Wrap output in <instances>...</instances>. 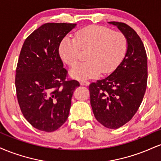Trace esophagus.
<instances>
[{
  "mask_svg": "<svg viewBox=\"0 0 161 161\" xmlns=\"http://www.w3.org/2000/svg\"><path fill=\"white\" fill-rule=\"evenodd\" d=\"M89 82H88V81H85V80H83V81H81L80 82V85L81 86H89Z\"/></svg>",
  "mask_w": 161,
  "mask_h": 161,
  "instance_id": "obj_1",
  "label": "esophagus"
}]
</instances>
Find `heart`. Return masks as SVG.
<instances>
[{
	"mask_svg": "<svg viewBox=\"0 0 161 161\" xmlns=\"http://www.w3.org/2000/svg\"><path fill=\"white\" fill-rule=\"evenodd\" d=\"M126 37L101 25H89L75 34V38L66 36L61 41L59 53L68 66H74L80 58L81 50L88 51V61L77 64L70 69V75L79 80L96 78L100 74L113 73L120 64L127 51Z\"/></svg>",
	"mask_w": 161,
	"mask_h": 161,
	"instance_id": "heart-1",
	"label": "heart"
}]
</instances>
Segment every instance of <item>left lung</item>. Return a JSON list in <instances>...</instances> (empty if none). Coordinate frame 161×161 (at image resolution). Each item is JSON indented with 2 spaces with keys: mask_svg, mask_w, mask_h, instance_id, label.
Here are the masks:
<instances>
[{
  "mask_svg": "<svg viewBox=\"0 0 161 161\" xmlns=\"http://www.w3.org/2000/svg\"><path fill=\"white\" fill-rule=\"evenodd\" d=\"M109 23L126 37L127 51L111 74L90 84V102L101 124L118 129L133 117L142 104L147 87V61L143 42L133 29L123 23Z\"/></svg>",
  "mask_w": 161,
  "mask_h": 161,
  "instance_id": "8db88e82",
  "label": "left lung"
}]
</instances>
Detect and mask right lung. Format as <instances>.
I'll return each mask as SVG.
<instances>
[{"instance_id": "obj_1", "label": "right lung", "mask_w": 161, "mask_h": 161, "mask_svg": "<svg viewBox=\"0 0 161 161\" xmlns=\"http://www.w3.org/2000/svg\"><path fill=\"white\" fill-rule=\"evenodd\" d=\"M75 23H45L24 42L16 69L20 110L33 127L47 132L67 119L76 80H66L67 71L59 54L61 41Z\"/></svg>"}]
</instances>
